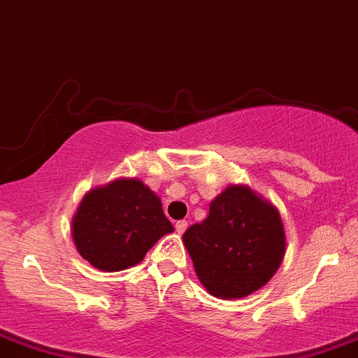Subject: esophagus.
<instances>
[{"label": "esophagus", "mask_w": 358, "mask_h": 358, "mask_svg": "<svg viewBox=\"0 0 358 358\" xmlns=\"http://www.w3.org/2000/svg\"><path fill=\"white\" fill-rule=\"evenodd\" d=\"M187 228H189V222H187V220H178V222L175 224V229H176V233H178V235L185 233Z\"/></svg>", "instance_id": "34e87169"}]
</instances>
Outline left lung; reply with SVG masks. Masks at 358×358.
I'll list each match as a JSON object with an SVG mask.
<instances>
[{
	"instance_id": "8db88e82",
	"label": "left lung",
	"mask_w": 358,
	"mask_h": 358,
	"mask_svg": "<svg viewBox=\"0 0 358 358\" xmlns=\"http://www.w3.org/2000/svg\"><path fill=\"white\" fill-rule=\"evenodd\" d=\"M194 270L210 295L242 299L265 286L285 258L279 210L247 185H229L203 222L183 233Z\"/></svg>"
}]
</instances>
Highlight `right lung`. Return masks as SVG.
<instances>
[{"instance_id":"right-lung-1","label":"right lung","mask_w":358,"mask_h":358,"mask_svg":"<svg viewBox=\"0 0 358 358\" xmlns=\"http://www.w3.org/2000/svg\"><path fill=\"white\" fill-rule=\"evenodd\" d=\"M171 231L159 196L138 178H118L90 190L72 219L76 249L103 272L138 265Z\"/></svg>"}]
</instances>
